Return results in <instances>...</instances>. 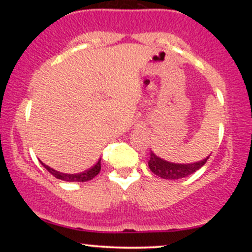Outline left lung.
Listing matches in <instances>:
<instances>
[{
    "label": "left lung",
    "mask_w": 252,
    "mask_h": 252,
    "mask_svg": "<svg viewBox=\"0 0 252 252\" xmlns=\"http://www.w3.org/2000/svg\"><path fill=\"white\" fill-rule=\"evenodd\" d=\"M209 158L210 156H207L204 160L193 163H175L161 158L160 156H158L154 152L150 150L148 166L149 169L160 178L166 179V180H178V179L186 178V176L193 174L196 170L200 169L206 163Z\"/></svg>",
    "instance_id": "8db88e82"
}]
</instances>
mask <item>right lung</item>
<instances>
[{"instance_id": "1", "label": "right lung", "mask_w": 252, "mask_h": 252, "mask_svg": "<svg viewBox=\"0 0 252 252\" xmlns=\"http://www.w3.org/2000/svg\"><path fill=\"white\" fill-rule=\"evenodd\" d=\"M41 164L43 167H45L46 169L48 170V172L51 173L52 175L56 176L57 179H60V180L67 181V182H85V181H89V180H91V179H94V176H96L98 173L100 172V160H98V162L94 164V167H91V168L86 170V172L78 173V174H66V173L58 172V170L51 168V167L47 166V164H45L42 162H41Z\"/></svg>"}]
</instances>
